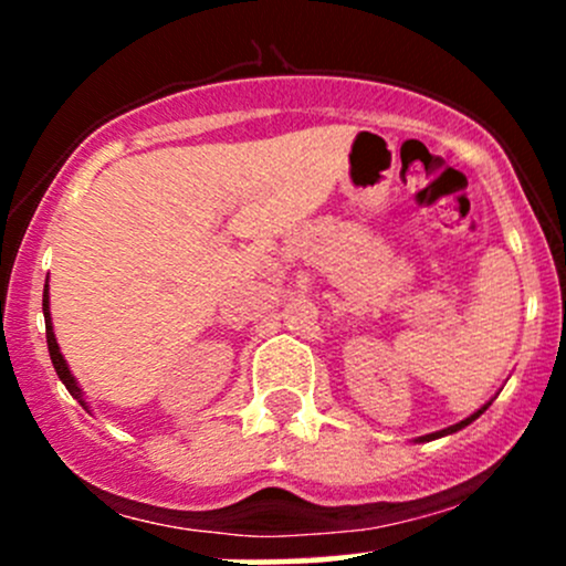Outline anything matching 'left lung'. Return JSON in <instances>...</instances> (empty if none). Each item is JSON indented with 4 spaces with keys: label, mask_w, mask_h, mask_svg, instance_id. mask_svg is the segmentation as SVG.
<instances>
[{
    "label": "left lung",
    "mask_w": 566,
    "mask_h": 566,
    "mask_svg": "<svg viewBox=\"0 0 566 566\" xmlns=\"http://www.w3.org/2000/svg\"><path fill=\"white\" fill-rule=\"evenodd\" d=\"M490 405H492V399H490V401H486V405H482V407H479V409H476V412H473V415H469V418H465V420H460V423H454V426H450V428H441V431H437V433H426V437H418V439H415V441H433V439H441V437H450V433H454V431H460V428L471 426V423H473V420H476V418H479V415H482V412H484V409H486V407H490Z\"/></svg>",
    "instance_id": "left-lung-1"
}]
</instances>
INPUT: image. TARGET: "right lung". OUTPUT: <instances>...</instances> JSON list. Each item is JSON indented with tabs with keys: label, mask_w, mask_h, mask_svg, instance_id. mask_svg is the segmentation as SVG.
I'll list each match as a JSON object with an SVG mask.
<instances>
[{
	"label": "right lung",
	"mask_w": 566,
	"mask_h": 566,
	"mask_svg": "<svg viewBox=\"0 0 566 566\" xmlns=\"http://www.w3.org/2000/svg\"><path fill=\"white\" fill-rule=\"evenodd\" d=\"M42 311H44V329H48V348H50V359H53V367H55L57 378L63 380V386L69 388V394L74 396V399L80 401V405H82L84 409H87V412H93V409H90V405H87V399H84L82 386H80V382H76L74 375H71V369H69V365H66V359H63L61 346H57V337H55V333H53V316H50V287H48V284H44Z\"/></svg>",
	"instance_id": "1"
}]
</instances>
